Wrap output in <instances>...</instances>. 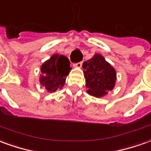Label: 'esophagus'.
Here are the masks:
<instances>
[{"mask_svg": "<svg viewBox=\"0 0 151 151\" xmlns=\"http://www.w3.org/2000/svg\"><path fill=\"white\" fill-rule=\"evenodd\" d=\"M82 65H83V62H79V63H77V64H75V65H73V67L80 68H82Z\"/></svg>", "mask_w": 151, "mask_h": 151, "instance_id": "34e87169", "label": "esophagus"}]
</instances>
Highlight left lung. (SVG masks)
I'll list each match as a JSON object with an SVG mask.
<instances>
[{
	"label": "left lung",
	"instance_id": "8db88e82",
	"mask_svg": "<svg viewBox=\"0 0 151 151\" xmlns=\"http://www.w3.org/2000/svg\"><path fill=\"white\" fill-rule=\"evenodd\" d=\"M83 73L87 90L95 97H102L112 91L115 86L116 71L104 56L95 54L92 58L83 64Z\"/></svg>",
	"mask_w": 151,
	"mask_h": 151
}]
</instances>
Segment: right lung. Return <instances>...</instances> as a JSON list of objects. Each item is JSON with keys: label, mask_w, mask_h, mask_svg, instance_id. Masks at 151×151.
I'll return each instance as SVG.
<instances>
[{"label": "right lung", "mask_w": 151, "mask_h": 151, "mask_svg": "<svg viewBox=\"0 0 151 151\" xmlns=\"http://www.w3.org/2000/svg\"><path fill=\"white\" fill-rule=\"evenodd\" d=\"M68 59L65 55L55 54L41 66L40 83L49 92H55L65 85L66 78L71 70Z\"/></svg>", "instance_id": "1"}]
</instances>
